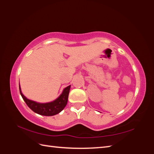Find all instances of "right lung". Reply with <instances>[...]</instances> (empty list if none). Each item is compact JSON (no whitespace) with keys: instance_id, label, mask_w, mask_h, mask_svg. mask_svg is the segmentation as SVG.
Masks as SVG:
<instances>
[{"instance_id":"obj_1","label":"right lung","mask_w":154,"mask_h":154,"mask_svg":"<svg viewBox=\"0 0 154 154\" xmlns=\"http://www.w3.org/2000/svg\"><path fill=\"white\" fill-rule=\"evenodd\" d=\"M70 88H71V85L65 88L62 94L54 101L49 102V103H40L27 99L23 95L19 85L20 93L27 105L35 113L45 116H51L57 114L65 108L67 103Z\"/></svg>"}]
</instances>
